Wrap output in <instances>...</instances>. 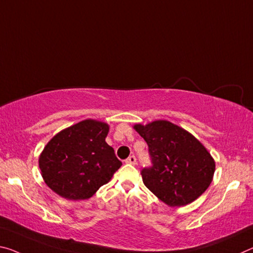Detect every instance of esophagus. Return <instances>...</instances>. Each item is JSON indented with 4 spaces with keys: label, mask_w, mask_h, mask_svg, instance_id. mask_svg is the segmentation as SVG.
Returning <instances> with one entry per match:
<instances>
[{
    "label": "esophagus",
    "mask_w": 253,
    "mask_h": 253,
    "mask_svg": "<svg viewBox=\"0 0 253 253\" xmlns=\"http://www.w3.org/2000/svg\"><path fill=\"white\" fill-rule=\"evenodd\" d=\"M125 162H126L127 164H133V166H135V164H136V158H135V155H130L129 158H128Z\"/></svg>",
    "instance_id": "obj_1"
}]
</instances>
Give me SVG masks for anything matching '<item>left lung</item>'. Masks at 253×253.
I'll return each instance as SVG.
<instances>
[{"instance_id": "obj_1", "label": "left lung", "mask_w": 253, "mask_h": 253, "mask_svg": "<svg viewBox=\"0 0 253 253\" xmlns=\"http://www.w3.org/2000/svg\"><path fill=\"white\" fill-rule=\"evenodd\" d=\"M134 128L145 139L152 163L141 171L143 182L160 200L184 206L210 187L215 162L191 134L167 120Z\"/></svg>"}]
</instances>
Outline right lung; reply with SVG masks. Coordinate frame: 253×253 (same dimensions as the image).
Wrapping results in <instances>:
<instances>
[{
    "label": "right lung",
    "instance_id": "right-lung-1",
    "mask_svg": "<svg viewBox=\"0 0 253 253\" xmlns=\"http://www.w3.org/2000/svg\"><path fill=\"white\" fill-rule=\"evenodd\" d=\"M108 130L107 124L86 119L55 135L39 158L47 186L66 199L92 197L123 164L106 143Z\"/></svg>",
    "mask_w": 253,
    "mask_h": 253
}]
</instances>
